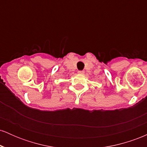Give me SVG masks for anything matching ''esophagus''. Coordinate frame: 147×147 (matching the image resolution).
Instances as JSON below:
<instances>
[{"mask_svg":"<svg viewBox=\"0 0 147 147\" xmlns=\"http://www.w3.org/2000/svg\"><path fill=\"white\" fill-rule=\"evenodd\" d=\"M78 74H79V75H84V71H83V70H79V71H78Z\"/></svg>","mask_w":147,"mask_h":147,"instance_id":"1","label":"esophagus"}]
</instances>
